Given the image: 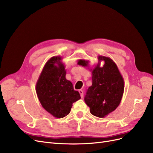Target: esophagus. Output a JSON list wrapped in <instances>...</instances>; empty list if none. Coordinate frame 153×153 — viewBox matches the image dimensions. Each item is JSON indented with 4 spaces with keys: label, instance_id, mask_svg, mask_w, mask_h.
I'll return each mask as SVG.
<instances>
[{
    "label": "esophagus",
    "instance_id": "34e87169",
    "mask_svg": "<svg viewBox=\"0 0 153 153\" xmlns=\"http://www.w3.org/2000/svg\"><path fill=\"white\" fill-rule=\"evenodd\" d=\"M78 92H79V93H80V94L81 98H82V97H83V94H84V92H83V91H82V89H80L79 91H78Z\"/></svg>",
    "mask_w": 153,
    "mask_h": 153
}]
</instances>
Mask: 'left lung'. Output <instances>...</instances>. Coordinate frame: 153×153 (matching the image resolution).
I'll use <instances>...</instances> for the list:
<instances>
[{"instance_id": "obj_1", "label": "left lung", "mask_w": 153, "mask_h": 153, "mask_svg": "<svg viewBox=\"0 0 153 153\" xmlns=\"http://www.w3.org/2000/svg\"><path fill=\"white\" fill-rule=\"evenodd\" d=\"M98 60L99 62L92 71V84L88 88L84 100L92 115L103 118L116 109L121 103L124 83L112 59L100 55ZM101 60L105 62L103 67L100 66ZM78 64L87 67L89 61L80 59Z\"/></svg>"}]
</instances>
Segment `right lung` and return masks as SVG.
Returning <instances> with one entry per match:
<instances>
[{"instance_id": "add662e5", "label": "right lung", "mask_w": 153, "mask_h": 153, "mask_svg": "<svg viewBox=\"0 0 153 153\" xmlns=\"http://www.w3.org/2000/svg\"><path fill=\"white\" fill-rule=\"evenodd\" d=\"M60 56L50 58L45 64L36 83V91L43 107L57 118L70 112L73 103L80 99L79 92L66 78L65 66Z\"/></svg>"}]
</instances>
